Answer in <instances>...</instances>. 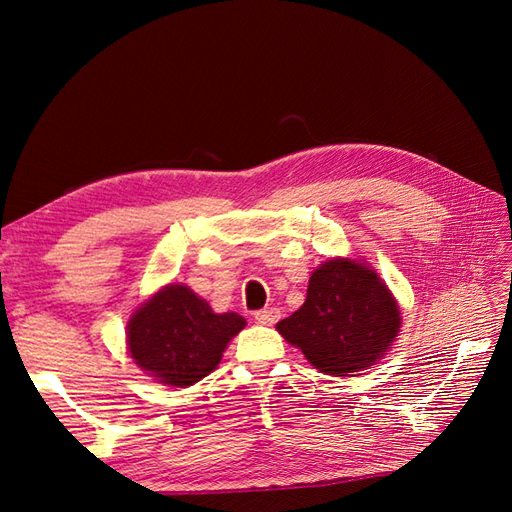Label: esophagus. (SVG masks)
I'll return each mask as SVG.
<instances>
[{
	"mask_svg": "<svg viewBox=\"0 0 512 512\" xmlns=\"http://www.w3.org/2000/svg\"><path fill=\"white\" fill-rule=\"evenodd\" d=\"M280 309H277V307H265V309H258V312L254 314V318L260 322V324H269V327H271V324H275L277 320H280Z\"/></svg>",
	"mask_w": 512,
	"mask_h": 512,
	"instance_id": "34e87169",
	"label": "esophagus"
}]
</instances>
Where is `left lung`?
<instances>
[{"instance_id":"left-lung-1","label":"left lung","mask_w":512,"mask_h":512,"mask_svg":"<svg viewBox=\"0 0 512 512\" xmlns=\"http://www.w3.org/2000/svg\"><path fill=\"white\" fill-rule=\"evenodd\" d=\"M275 329L322 374L350 376L389 352L401 316L389 286L374 269L335 258L312 273L305 303Z\"/></svg>"}]
</instances>
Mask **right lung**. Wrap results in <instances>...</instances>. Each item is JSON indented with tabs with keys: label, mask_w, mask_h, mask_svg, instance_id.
Returning <instances> with one entry per match:
<instances>
[{
	"label": "right lung",
	"mask_w": 512,
	"mask_h": 512,
	"mask_svg": "<svg viewBox=\"0 0 512 512\" xmlns=\"http://www.w3.org/2000/svg\"><path fill=\"white\" fill-rule=\"evenodd\" d=\"M243 327V316L215 314L188 286L170 284L132 314L128 352L147 376L185 389L218 367L228 342Z\"/></svg>",
	"instance_id": "right-lung-1"
}]
</instances>
